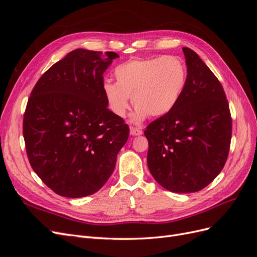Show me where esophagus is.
<instances>
[{"label": "esophagus", "instance_id": "34e87169", "mask_svg": "<svg viewBox=\"0 0 257 257\" xmlns=\"http://www.w3.org/2000/svg\"><path fill=\"white\" fill-rule=\"evenodd\" d=\"M130 133H131V135H133V136H138V135L143 134V131L141 128H138V127H131Z\"/></svg>", "mask_w": 257, "mask_h": 257}]
</instances>
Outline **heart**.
<instances>
[{
  "label": "heart",
  "instance_id": "heart-1",
  "mask_svg": "<svg viewBox=\"0 0 257 257\" xmlns=\"http://www.w3.org/2000/svg\"><path fill=\"white\" fill-rule=\"evenodd\" d=\"M115 82L103 85L108 107L116 116H124L132 103L136 107L135 122L148 115L160 118L172 111L180 99L185 83L186 69L176 57L135 58L115 66Z\"/></svg>",
  "mask_w": 257,
  "mask_h": 257
}]
</instances>
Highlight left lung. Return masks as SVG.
I'll list each match as a JSON object with an SVG mask.
<instances>
[{
	"label": "left lung",
	"instance_id": "8db88e82",
	"mask_svg": "<svg viewBox=\"0 0 257 257\" xmlns=\"http://www.w3.org/2000/svg\"><path fill=\"white\" fill-rule=\"evenodd\" d=\"M188 76L174 109L145 131L147 162L155 180L176 193L203 190L226 163L231 116L221 82L196 52L182 48Z\"/></svg>",
	"mask_w": 257,
	"mask_h": 257
}]
</instances>
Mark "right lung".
Wrapping results in <instances>:
<instances>
[{
    "label": "right lung",
    "instance_id": "obj_1",
    "mask_svg": "<svg viewBox=\"0 0 257 257\" xmlns=\"http://www.w3.org/2000/svg\"><path fill=\"white\" fill-rule=\"evenodd\" d=\"M76 49L46 71L33 88L23 115L31 166L58 195L79 198L97 192L113 172L130 134L108 109L103 74L113 59Z\"/></svg>",
    "mask_w": 257,
    "mask_h": 257
}]
</instances>
